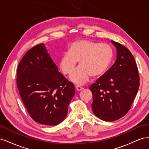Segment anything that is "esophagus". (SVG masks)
<instances>
[{"label":"esophagus","instance_id":"esophagus-1","mask_svg":"<svg viewBox=\"0 0 149 149\" xmlns=\"http://www.w3.org/2000/svg\"><path fill=\"white\" fill-rule=\"evenodd\" d=\"M76 90H78V91H81L84 88L81 86H76Z\"/></svg>","mask_w":149,"mask_h":149}]
</instances>
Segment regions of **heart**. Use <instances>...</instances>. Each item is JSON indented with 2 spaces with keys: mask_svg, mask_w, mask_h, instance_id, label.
Returning <instances> with one entry per match:
<instances>
[{
  "mask_svg": "<svg viewBox=\"0 0 149 149\" xmlns=\"http://www.w3.org/2000/svg\"><path fill=\"white\" fill-rule=\"evenodd\" d=\"M113 57L109 45L91 40H80L70 44L68 52L63 54L59 61V67L65 74L70 75L77 62L79 67L71 76L76 84H84L92 76L101 77L109 68Z\"/></svg>",
  "mask_w": 149,
  "mask_h": 149,
  "instance_id": "heart-1",
  "label": "heart"
}]
</instances>
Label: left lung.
Wrapping results in <instances>:
<instances>
[{
  "label": "left lung",
  "mask_w": 149,
  "mask_h": 149,
  "mask_svg": "<svg viewBox=\"0 0 149 149\" xmlns=\"http://www.w3.org/2000/svg\"><path fill=\"white\" fill-rule=\"evenodd\" d=\"M117 49L115 63L89 87L92 109L98 118L114 121L130 110L137 93L140 78L134 58L123 45L111 40Z\"/></svg>",
  "instance_id": "left-lung-1"
}]
</instances>
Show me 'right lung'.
Returning a JSON list of instances; mask_svg holds the SVG:
<instances>
[{"mask_svg":"<svg viewBox=\"0 0 149 149\" xmlns=\"http://www.w3.org/2000/svg\"><path fill=\"white\" fill-rule=\"evenodd\" d=\"M16 81L20 97L33 120L46 125L63 120L75 94L74 86L58 71L44 43L25 54L17 68Z\"/></svg>","mask_w":149,"mask_h":149,"instance_id":"1","label":"right lung"}]
</instances>
